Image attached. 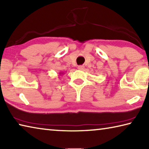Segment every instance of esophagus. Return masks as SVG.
<instances>
[{
    "mask_svg": "<svg viewBox=\"0 0 149 149\" xmlns=\"http://www.w3.org/2000/svg\"><path fill=\"white\" fill-rule=\"evenodd\" d=\"M84 68H85V67L84 66V65H79V66H78V70H84Z\"/></svg>",
    "mask_w": 149,
    "mask_h": 149,
    "instance_id": "esophagus-1",
    "label": "esophagus"
}]
</instances>
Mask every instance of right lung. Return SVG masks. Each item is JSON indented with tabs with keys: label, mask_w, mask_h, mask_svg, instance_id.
<instances>
[{
	"label": "right lung",
	"mask_w": 149,
	"mask_h": 149,
	"mask_svg": "<svg viewBox=\"0 0 149 149\" xmlns=\"http://www.w3.org/2000/svg\"><path fill=\"white\" fill-rule=\"evenodd\" d=\"M59 74H60L59 75H62V74H63V72H60Z\"/></svg>",
	"instance_id": "obj_1"
}]
</instances>
